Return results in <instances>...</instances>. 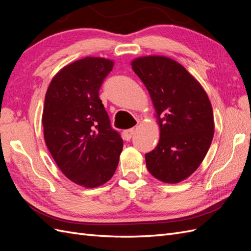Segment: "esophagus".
Listing matches in <instances>:
<instances>
[{
	"instance_id": "obj_1",
	"label": "esophagus",
	"mask_w": 251,
	"mask_h": 251,
	"mask_svg": "<svg viewBox=\"0 0 251 251\" xmlns=\"http://www.w3.org/2000/svg\"><path fill=\"white\" fill-rule=\"evenodd\" d=\"M134 132H135V128H128V130L124 131V133H123V137H124V139H125V140H126V141L130 140V139L132 138V136H133Z\"/></svg>"
}]
</instances>
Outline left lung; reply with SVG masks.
<instances>
[{
    "label": "left lung",
    "instance_id": "8db88e82",
    "mask_svg": "<svg viewBox=\"0 0 251 251\" xmlns=\"http://www.w3.org/2000/svg\"><path fill=\"white\" fill-rule=\"evenodd\" d=\"M132 69L147 87L160 126L155 150L146 154L149 172L178 183L199 168L214 137L208 96L183 66L165 56H143Z\"/></svg>",
    "mask_w": 251,
    "mask_h": 251
}]
</instances>
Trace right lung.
I'll use <instances>...</instances> for the list:
<instances>
[{
    "mask_svg": "<svg viewBox=\"0 0 251 251\" xmlns=\"http://www.w3.org/2000/svg\"><path fill=\"white\" fill-rule=\"evenodd\" d=\"M113 66L102 57L76 60L52 78L45 97V142L65 176L85 187L112 178L124 147L100 98Z\"/></svg>",
    "mask_w": 251,
    "mask_h": 251,
    "instance_id": "right-lung-1",
    "label": "right lung"
}]
</instances>
